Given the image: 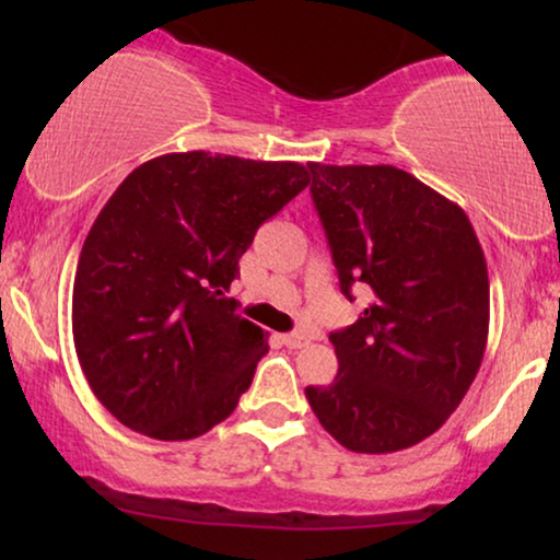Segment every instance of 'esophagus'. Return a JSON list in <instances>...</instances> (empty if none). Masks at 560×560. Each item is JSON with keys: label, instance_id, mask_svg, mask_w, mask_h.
<instances>
[{"label": "esophagus", "instance_id": "34e87169", "mask_svg": "<svg viewBox=\"0 0 560 560\" xmlns=\"http://www.w3.org/2000/svg\"><path fill=\"white\" fill-rule=\"evenodd\" d=\"M281 342H284L289 350H302V347L307 345V337L300 331H292V334H284V337H281Z\"/></svg>", "mask_w": 560, "mask_h": 560}]
</instances>
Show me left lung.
<instances>
[{
  "mask_svg": "<svg viewBox=\"0 0 560 560\" xmlns=\"http://www.w3.org/2000/svg\"><path fill=\"white\" fill-rule=\"evenodd\" d=\"M311 197L339 289L371 294L329 334L339 371L305 397L320 427L355 453H395L450 419L477 376L490 279L458 205L395 165L307 163Z\"/></svg>",
  "mask_w": 560,
  "mask_h": 560,
  "instance_id": "8db88e82",
  "label": "left lung"
}]
</instances>
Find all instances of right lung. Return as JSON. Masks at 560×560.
Listing matches in <instances>:
<instances>
[{"label":"right lung","instance_id":"1","mask_svg":"<svg viewBox=\"0 0 560 560\" xmlns=\"http://www.w3.org/2000/svg\"><path fill=\"white\" fill-rule=\"evenodd\" d=\"M307 182L300 163L176 152L107 199L75 271L73 339L124 427L176 442L234 413L268 345L226 292L258 229Z\"/></svg>","mask_w":560,"mask_h":560}]
</instances>
